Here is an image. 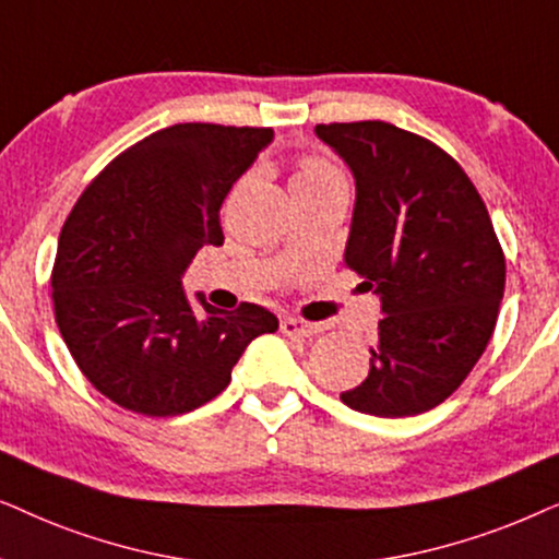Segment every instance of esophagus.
I'll return each mask as SVG.
<instances>
[{
	"mask_svg": "<svg viewBox=\"0 0 559 559\" xmlns=\"http://www.w3.org/2000/svg\"><path fill=\"white\" fill-rule=\"evenodd\" d=\"M281 332L288 334V337H314L317 332H322V324L307 322V319L299 317H286L281 319Z\"/></svg>",
	"mask_w": 559,
	"mask_h": 559,
	"instance_id": "1",
	"label": "esophagus"
}]
</instances>
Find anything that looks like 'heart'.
Segmentation results:
<instances>
[{"label": "heart", "mask_w": 559, "mask_h": 559, "mask_svg": "<svg viewBox=\"0 0 559 559\" xmlns=\"http://www.w3.org/2000/svg\"><path fill=\"white\" fill-rule=\"evenodd\" d=\"M340 170L332 166L330 160H324L322 155H301L299 163H296V174L292 178V189L294 186H304V183H324V181H337Z\"/></svg>", "instance_id": "obj_1"}]
</instances>
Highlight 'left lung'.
Here are the masks:
<instances>
[{"label":"left lung","instance_id":"left-lung-1","mask_svg":"<svg viewBox=\"0 0 559 559\" xmlns=\"http://www.w3.org/2000/svg\"><path fill=\"white\" fill-rule=\"evenodd\" d=\"M353 170L357 202L345 265L381 294L368 378L340 393L362 414L440 406L496 330L506 258L478 189L431 140L381 119L317 124Z\"/></svg>","mask_w":559,"mask_h":559}]
</instances>
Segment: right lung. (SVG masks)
Segmentation results:
<instances>
[{"label": "right lung", "mask_w": 559, "mask_h": 559, "mask_svg": "<svg viewBox=\"0 0 559 559\" xmlns=\"http://www.w3.org/2000/svg\"><path fill=\"white\" fill-rule=\"evenodd\" d=\"M273 140L271 128L183 122L122 151L63 222L50 286L56 322L86 381L117 406L178 416L219 396L273 311H193L181 273L222 245L219 210Z\"/></svg>", "instance_id": "add662e5"}]
</instances>
